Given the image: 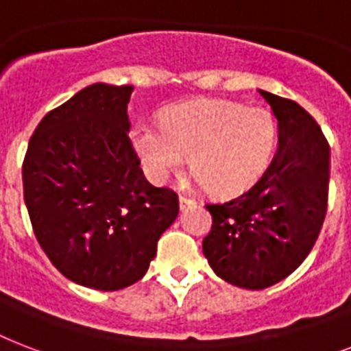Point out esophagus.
I'll list each match as a JSON object with an SVG mask.
<instances>
[{"mask_svg":"<svg viewBox=\"0 0 351 351\" xmlns=\"http://www.w3.org/2000/svg\"><path fill=\"white\" fill-rule=\"evenodd\" d=\"M178 202H180V208H182V210H184L186 206L195 204V200H193V199H189L187 195H180V197H178Z\"/></svg>","mask_w":351,"mask_h":351,"instance_id":"1","label":"esophagus"}]
</instances>
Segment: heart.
I'll return each mask as SVG.
<instances>
[{
    "instance_id": "heart-1",
    "label": "heart",
    "mask_w": 351,
    "mask_h": 351,
    "mask_svg": "<svg viewBox=\"0 0 351 351\" xmlns=\"http://www.w3.org/2000/svg\"><path fill=\"white\" fill-rule=\"evenodd\" d=\"M132 145L158 180L176 173L189 154L197 182L210 184L215 193L234 195L267 169L276 145V121L259 104L199 99L169 108L160 127L138 123Z\"/></svg>"
}]
</instances>
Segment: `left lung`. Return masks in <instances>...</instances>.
I'll use <instances>...</instances> for the list:
<instances>
[{"label":"left lung","instance_id":"obj_1","mask_svg":"<svg viewBox=\"0 0 351 351\" xmlns=\"http://www.w3.org/2000/svg\"><path fill=\"white\" fill-rule=\"evenodd\" d=\"M278 121V151L261 178L226 202L206 204L213 224L202 252L213 272L267 289L302 265L317 241L330 184V149L300 104L258 90Z\"/></svg>","mask_w":351,"mask_h":351}]
</instances>
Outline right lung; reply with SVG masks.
<instances>
[{"mask_svg":"<svg viewBox=\"0 0 351 351\" xmlns=\"http://www.w3.org/2000/svg\"><path fill=\"white\" fill-rule=\"evenodd\" d=\"M132 86L90 84L47 112L23 160L34 235L71 282L117 291L145 276L178 197L147 180L128 138Z\"/></svg>","mask_w":351,"mask_h":351,"instance_id":"add662e5","label":"right lung"}]
</instances>
